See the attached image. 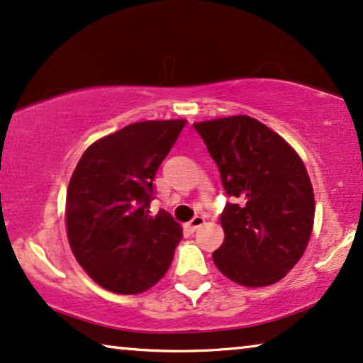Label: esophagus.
<instances>
[{"mask_svg": "<svg viewBox=\"0 0 363 363\" xmlns=\"http://www.w3.org/2000/svg\"><path fill=\"white\" fill-rule=\"evenodd\" d=\"M203 223H206V220H203V217H199V216H197V217H194L192 220L189 222L186 227H187L191 232H196L197 228H201V227L203 225Z\"/></svg>", "mask_w": 363, "mask_h": 363, "instance_id": "esophagus-1", "label": "esophagus"}]
</instances>
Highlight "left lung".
Masks as SVG:
<instances>
[{"label":"left lung","mask_w":363,"mask_h":363,"mask_svg":"<svg viewBox=\"0 0 363 363\" xmlns=\"http://www.w3.org/2000/svg\"><path fill=\"white\" fill-rule=\"evenodd\" d=\"M217 162L228 202L213 263L232 281L259 288L299 262L314 223V192L304 162L278 133L247 115L196 123Z\"/></svg>","instance_id":"left-lung-1"}]
</instances>
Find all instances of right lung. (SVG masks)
Listing matches in <instances>:
<instances>
[{
    "label": "right lung",
    "mask_w": 363,
    "mask_h": 363,
    "mask_svg": "<svg viewBox=\"0 0 363 363\" xmlns=\"http://www.w3.org/2000/svg\"><path fill=\"white\" fill-rule=\"evenodd\" d=\"M186 120L140 121L86 147L67 189L65 222L74 257L101 288L150 289L169 269L182 228L169 212L150 216L157 167Z\"/></svg>",
    "instance_id": "1"
}]
</instances>
